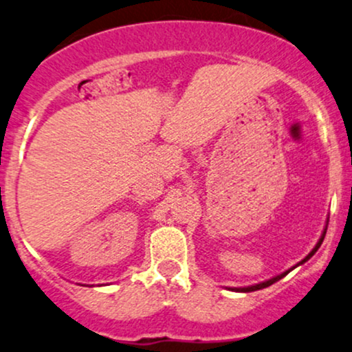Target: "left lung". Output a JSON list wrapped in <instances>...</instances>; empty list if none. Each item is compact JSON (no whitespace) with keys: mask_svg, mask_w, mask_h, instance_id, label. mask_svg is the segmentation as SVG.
I'll return each instance as SVG.
<instances>
[{"mask_svg":"<svg viewBox=\"0 0 352 352\" xmlns=\"http://www.w3.org/2000/svg\"><path fill=\"white\" fill-rule=\"evenodd\" d=\"M324 236H326V231H324V232H322L321 239H319V241H318V244H316V248H314V250H313V251H311V252H309V254H307V256H306V258H304V259H302V261H301V263H299V264L306 263V261H307V259H309V258H311V256H313V254H314V252L319 250V246H321V244H322V239H324ZM289 271H291V270H289ZM289 271L283 272V274L276 276V278H271V279H267V281H264V283L254 284V286H248V287H236V289H234V291H241V293H251V291H258V289H264V287L271 286V284H274L276 281H279V279H281V278H284V276H286V274H287V272H289Z\"/></svg>","mask_w":352,"mask_h":352,"instance_id":"8db88e82","label":"left lung"}]
</instances>
